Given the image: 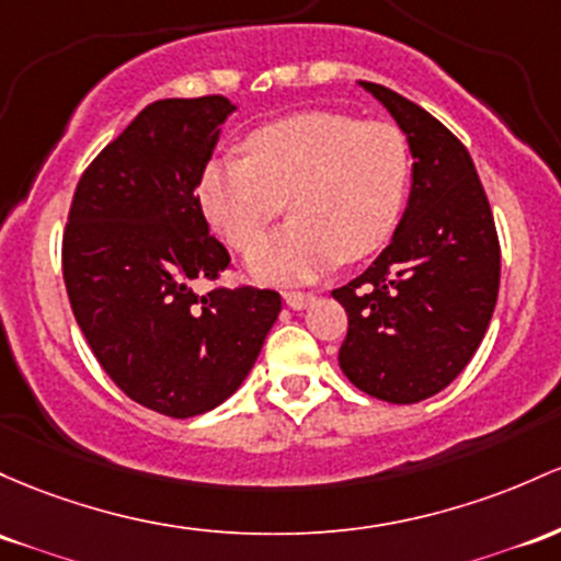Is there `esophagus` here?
<instances>
[{
    "mask_svg": "<svg viewBox=\"0 0 561 561\" xmlns=\"http://www.w3.org/2000/svg\"><path fill=\"white\" fill-rule=\"evenodd\" d=\"M285 304L290 306V309H295V311H304V309H309V306L313 304V293L290 290V293H285Z\"/></svg>",
    "mask_w": 561,
    "mask_h": 561,
    "instance_id": "34e87169",
    "label": "esophagus"
}]
</instances>
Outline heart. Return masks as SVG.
<instances>
[{"mask_svg":"<svg viewBox=\"0 0 561 561\" xmlns=\"http://www.w3.org/2000/svg\"><path fill=\"white\" fill-rule=\"evenodd\" d=\"M410 186V144L393 122L346 111H300L252 130L244 157L199 175V205L233 250L260 241L284 202L294 220L250 255L263 282H311L391 239Z\"/></svg>","mask_w":561,"mask_h":561,"instance_id":"b5f03b06","label":"heart"}]
</instances>
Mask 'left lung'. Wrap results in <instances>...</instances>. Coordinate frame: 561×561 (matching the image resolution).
<instances>
[{"mask_svg":"<svg viewBox=\"0 0 561 561\" xmlns=\"http://www.w3.org/2000/svg\"><path fill=\"white\" fill-rule=\"evenodd\" d=\"M359 84L389 108L415 162L391 244L332 290L348 313L337 362L359 391L415 404L447 389L477 354L495 311L501 244L466 146L399 92Z\"/></svg>","mask_w":561,"mask_h":561,"instance_id":"left-lung-1","label":"left lung"}]
</instances>
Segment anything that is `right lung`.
Wrapping results in <instances>:
<instances>
[{"label": "right lung", "mask_w": 561, "mask_h": 561, "mask_svg": "<svg viewBox=\"0 0 561 561\" xmlns=\"http://www.w3.org/2000/svg\"><path fill=\"white\" fill-rule=\"evenodd\" d=\"M233 108L224 95L146 106L79 178L64 233L66 293L92 354L133 402L170 417L226 402L282 311L274 290L191 287L231 263L196 186Z\"/></svg>", "instance_id": "1"}]
</instances>
